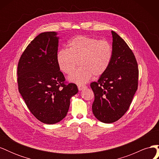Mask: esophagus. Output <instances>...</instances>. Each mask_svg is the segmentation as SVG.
Returning a JSON list of instances; mask_svg holds the SVG:
<instances>
[{
	"mask_svg": "<svg viewBox=\"0 0 159 159\" xmlns=\"http://www.w3.org/2000/svg\"><path fill=\"white\" fill-rule=\"evenodd\" d=\"M78 89H79L80 91H81V90L84 89V88H87V86H86V85H78Z\"/></svg>",
	"mask_w": 159,
	"mask_h": 159,
	"instance_id": "34e87169",
	"label": "esophagus"
}]
</instances>
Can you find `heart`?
Instances as JSON below:
<instances>
[{
    "instance_id": "heart-1",
    "label": "heart",
    "mask_w": 159,
    "mask_h": 159,
    "mask_svg": "<svg viewBox=\"0 0 159 159\" xmlns=\"http://www.w3.org/2000/svg\"><path fill=\"white\" fill-rule=\"evenodd\" d=\"M68 50L61 49L57 54V63L60 70L71 74L79 64L80 68L69 80L78 84H84L93 74L101 76L107 70L113 57V48L107 40L79 35L71 39Z\"/></svg>"
}]
</instances>
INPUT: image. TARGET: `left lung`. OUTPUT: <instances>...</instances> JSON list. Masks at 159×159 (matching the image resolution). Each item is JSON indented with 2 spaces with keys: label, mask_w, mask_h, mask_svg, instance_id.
Masks as SVG:
<instances>
[{
  "label": "left lung",
  "mask_w": 159,
  "mask_h": 159,
  "mask_svg": "<svg viewBox=\"0 0 159 159\" xmlns=\"http://www.w3.org/2000/svg\"><path fill=\"white\" fill-rule=\"evenodd\" d=\"M111 33V62L97 82L90 84L95 98L93 113L105 123L115 122L123 116L138 88L139 69L135 56L116 32Z\"/></svg>",
  "instance_id": "1"
}]
</instances>
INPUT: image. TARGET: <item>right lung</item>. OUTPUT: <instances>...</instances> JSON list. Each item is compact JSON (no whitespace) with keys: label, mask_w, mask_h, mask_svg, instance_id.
I'll return each instance as SVG.
<instances>
[{"label":"right lung","mask_w":159,"mask_h":159,"mask_svg":"<svg viewBox=\"0 0 159 159\" xmlns=\"http://www.w3.org/2000/svg\"><path fill=\"white\" fill-rule=\"evenodd\" d=\"M56 35L55 32L38 35L22 53L17 69L19 92L34 116L46 124L63 119L71 98L78 92L75 84L66 83L60 71Z\"/></svg>","instance_id":"add662e5"}]
</instances>
